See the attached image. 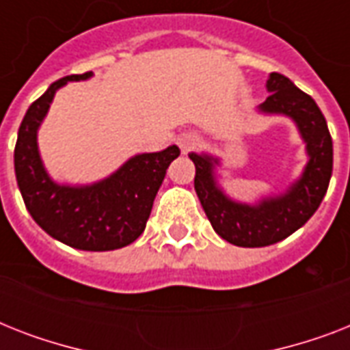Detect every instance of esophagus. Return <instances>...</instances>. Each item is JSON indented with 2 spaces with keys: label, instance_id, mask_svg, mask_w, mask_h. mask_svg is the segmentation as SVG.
Masks as SVG:
<instances>
[{
  "label": "esophagus",
  "instance_id": "1",
  "mask_svg": "<svg viewBox=\"0 0 350 350\" xmlns=\"http://www.w3.org/2000/svg\"><path fill=\"white\" fill-rule=\"evenodd\" d=\"M198 142H200V139H198L196 134H191V132H189V134H181V136L178 137V143H180V147L183 152H187V150H191V148L196 147Z\"/></svg>",
  "mask_w": 350,
  "mask_h": 350
}]
</instances>
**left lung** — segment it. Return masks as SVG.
Segmentation results:
<instances>
[{
  "instance_id": "obj_1",
  "label": "left lung",
  "mask_w": 350,
  "mask_h": 350,
  "mask_svg": "<svg viewBox=\"0 0 350 350\" xmlns=\"http://www.w3.org/2000/svg\"><path fill=\"white\" fill-rule=\"evenodd\" d=\"M267 90L271 94L260 111L293 118L309 154L304 174L285 194L265 198L258 205L232 202L216 185L214 165L218 159L189 154L196 167L194 189L208 221L221 238L238 247H267L304 227L320 207L332 174V137L316 101L278 72L269 76Z\"/></svg>"
}]
</instances>
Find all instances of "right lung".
Listing matches in <instances>:
<instances>
[{
  "label": "right lung",
  "instance_id": "right-lung-1",
  "mask_svg": "<svg viewBox=\"0 0 350 350\" xmlns=\"http://www.w3.org/2000/svg\"><path fill=\"white\" fill-rule=\"evenodd\" d=\"M92 72L57 79L29 107L14 148L16 180L34 221L57 241L79 250H114L136 241L145 230L165 172L180 148L137 154L94 185H57L46 174L38 150V129L59 87Z\"/></svg>",
  "mask_w": 350,
  "mask_h": 350
}]
</instances>
